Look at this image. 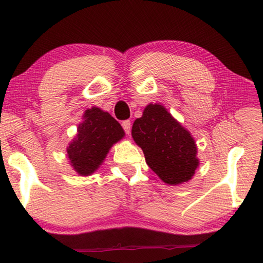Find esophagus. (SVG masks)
<instances>
[{"label":"esophagus","mask_w":263,"mask_h":263,"mask_svg":"<svg viewBox=\"0 0 263 263\" xmlns=\"http://www.w3.org/2000/svg\"><path fill=\"white\" fill-rule=\"evenodd\" d=\"M122 126H123L124 131H125L126 135H130V132H131V122L130 121H124L122 123Z\"/></svg>","instance_id":"esophagus-1"}]
</instances>
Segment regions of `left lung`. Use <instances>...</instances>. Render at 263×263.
<instances>
[{
	"mask_svg": "<svg viewBox=\"0 0 263 263\" xmlns=\"http://www.w3.org/2000/svg\"><path fill=\"white\" fill-rule=\"evenodd\" d=\"M132 138L146 163L164 183L188 182L199 166L197 145L191 133L159 103H149L132 126Z\"/></svg>",
	"mask_w": 263,
	"mask_h": 263,
	"instance_id": "obj_1",
	"label": "left lung"
}]
</instances>
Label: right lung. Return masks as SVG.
<instances>
[{
  "label": "right lung",
  "mask_w": 263,
  "mask_h": 263,
  "mask_svg": "<svg viewBox=\"0 0 263 263\" xmlns=\"http://www.w3.org/2000/svg\"><path fill=\"white\" fill-rule=\"evenodd\" d=\"M82 119L67 147V158L73 171L80 176H89L100 168L110 148L123 139L125 132L112 116L97 106L84 111Z\"/></svg>",
  "instance_id": "right-lung-1"
}]
</instances>
